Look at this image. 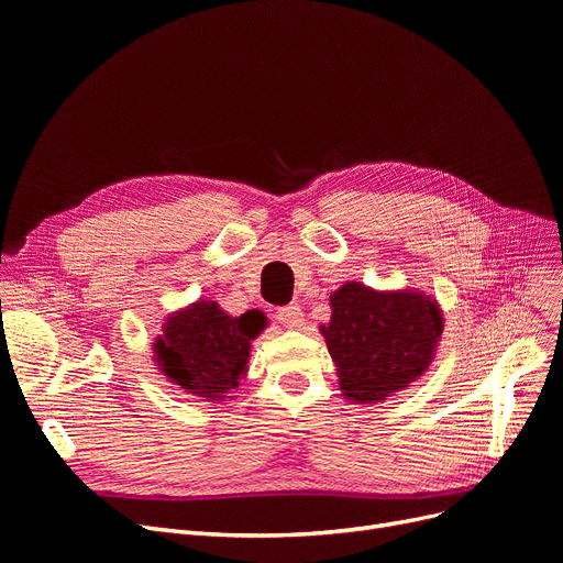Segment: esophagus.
Instances as JSON below:
<instances>
[{"label": "esophagus", "mask_w": 563, "mask_h": 563, "mask_svg": "<svg viewBox=\"0 0 563 563\" xmlns=\"http://www.w3.org/2000/svg\"><path fill=\"white\" fill-rule=\"evenodd\" d=\"M276 319H278V323H283V327H287V329H301L303 321H306L303 310L297 303H289V306L280 308L276 312Z\"/></svg>", "instance_id": "34e87169"}]
</instances>
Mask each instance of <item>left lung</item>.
<instances>
[{"label":"left lung","instance_id":"8db88e82","mask_svg":"<svg viewBox=\"0 0 563 563\" xmlns=\"http://www.w3.org/2000/svg\"><path fill=\"white\" fill-rule=\"evenodd\" d=\"M445 329L440 303L420 289H374L349 280L331 294L319 327L338 367L342 397L378 404L424 376Z\"/></svg>","mask_w":563,"mask_h":563}]
</instances>
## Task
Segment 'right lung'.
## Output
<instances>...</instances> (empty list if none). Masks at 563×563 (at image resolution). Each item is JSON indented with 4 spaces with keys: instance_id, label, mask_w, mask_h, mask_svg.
<instances>
[{
    "instance_id": "add662e5",
    "label": "right lung",
    "mask_w": 563,
    "mask_h": 563,
    "mask_svg": "<svg viewBox=\"0 0 563 563\" xmlns=\"http://www.w3.org/2000/svg\"><path fill=\"white\" fill-rule=\"evenodd\" d=\"M264 327L260 310L232 317L217 301L198 299L164 319L153 342L157 369L202 401H228L249 372L251 342Z\"/></svg>"
}]
</instances>
